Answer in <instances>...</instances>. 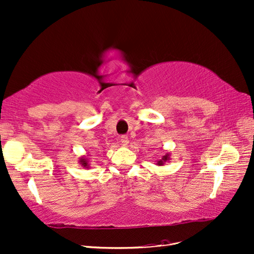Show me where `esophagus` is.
Returning <instances> with one entry per match:
<instances>
[{
  "instance_id": "34e87169",
  "label": "esophagus",
  "mask_w": 254,
  "mask_h": 254,
  "mask_svg": "<svg viewBox=\"0 0 254 254\" xmlns=\"http://www.w3.org/2000/svg\"><path fill=\"white\" fill-rule=\"evenodd\" d=\"M121 142H122L123 146H127V144L129 143L128 137L127 136H121Z\"/></svg>"
}]
</instances>
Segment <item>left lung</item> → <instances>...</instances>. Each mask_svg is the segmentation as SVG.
I'll return each instance as SVG.
<instances>
[{"label": "left lung", "instance_id": "left-lung-1", "mask_svg": "<svg viewBox=\"0 0 254 254\" xmlns=\"http://www.w3.org/2000/svg\"><path fill=\"white\" fill-rule=\"evenodd\" d=\"M169 160H170V153L167 152V153H165L164 156L157 162V165H159V167H161V165H163L165 162L169 161Z\"/></svg>", "mask_w": 254, "mask_h": 254}]
</instances>
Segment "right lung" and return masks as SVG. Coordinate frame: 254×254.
Instances as JSON below:
<instances>
[{"mask_svg":"<svg viewBox=\"0 0 254 254\" xmlns=\"http://www.w3.org/2000/svg\"><path fill=\"white\" fill-rule=\"evenodd\" d=\"M79 163L82 165V168H84V169H89L90 168V161H89V159H87L86 157H81L79 159Z\"/></svg>","mask_w":254,"mask_h":254,"instance_id":"right-lung-1","label":"right lung"}]
</instances>
